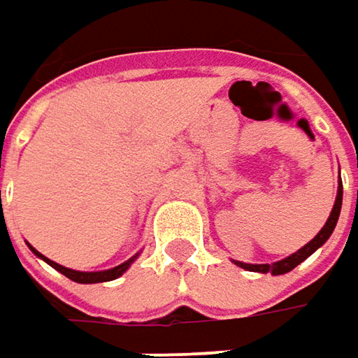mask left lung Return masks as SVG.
<instances>
[{
  "label": "left lung",
  "instance_id": "obj_1",
  "mask_svg": "<svg viewBox=\"0 0 358 358\" xmlns=\"http://www.w3.org/2000/svg\"><path fill=\"white\" fill-rule=\"evenodd\" d=\"M341 207H342V182L338 184V194H336V203H334V209L330 213V217H328V221H326V225L322 227V231L309 242L306 244L299 252H295V254H291L289 258H285V260H278L275 264H245V262H236L238 266H242L245 271H252V273H273V275H285V273H289V271H293L297 264H301L308 256H311L317 248L322 244H326V240L332 236V231H334V227H336V221H338V215H341Z\"/></svg>",
  "mask_w": 358,
  "mask_h": 358
}]
</instances>
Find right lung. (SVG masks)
Masks as SVG:
<instances>
[{
    "instance_id": "obj_1",
    "label": "right lung",
    "mask_w": 358,
    "mask_h": 358,
    "mask_svg": "<svg viewBox=\"0 0 358 358\" xmlns=\"http://www.w3.org/2000/svg\"><path fill=\"white\" fill-rule=\"evenodd\" d=\"M30 250L38 256V258H43L47 264H50L55 271H59L61 275H65L67 278H71V280H76V282H106V280H114V278H118V276L122 275L129 266H131V262L137 258V256H133L131 260H127V262H122V264H118V266H114L110 271H100V273H80V271H71V268H65V266H61V264H57V262H52L49 260L47 256H43L41 252H36L32 245H30Z\"/></svg>"
}]
</instances>
